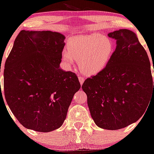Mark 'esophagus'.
Masks as SVG:
<instances>
[{
    "label": "esophagus",
    "mask_w": 154,
    "mask_h": 154,
    "mask_svg": "<svg viewBox=\"0 0 154 154\" xmlns=\"http://www.w3.org/2000/svg\"><path fill=\"white\" fill-rule=\"evenodd\" d=\"M78 78H79V83H80L81 85H82L83 82H84V81H85V78H84V77H79Z\"/></svg>",
    "instance_id": "obj_1"
}]
</instances>
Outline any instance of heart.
I'll list each match as a JSON object with an SVG mask.
<instances>
[{"label":"heart","mask_w":154,"mask_h":154,"mask_svg":"<svg viewBox=\"0 0 154 154\" xmlns=\"http://www.w3.org/2000/svg\"><path fill=\"white\" fill-rule=\"evenodd\" d=\"M114 43L111 38L99 33L76 36L67 43V50L62 52V60L70 66L79 60L83 73L94 75L106 68L114 51Z\"/></svg>","instance_id":"heart-1"}]
</instances>
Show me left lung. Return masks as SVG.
<instances>
[{"label": "left lung", "instance_id": "obj_1", "mask_svg": "<svg viewBox=\"0 0 154 154\" xmlns=\"http://www.w3.org/2000/svg\"><path fill=\"white\" fill-rule=\"evenodd\" d=\"M108 35L116 40L115 51L106 68L86 79L82 88L96 125L115 130L143 116L154 98V82L148 54L135 33L122 29Z\"/></svg>", "mask_w": 154, "mask_h": 154}]
</instances>
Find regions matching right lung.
Returning <instances> with one entry per match:
<instances>
[{"label": "right lung", "mask_w": 154, "mask_h": 154, "mask_svg": "<svg viewBox=\"0 0 154 154\" xmlns=\"http://www.w3.org/2000/svg\"><path fill=\"white\" fill-rule=\"evenodd\" d=\"M64 39L55 32L26 30L16 38L3 88L6 103L24 128L42 132L59 128L80 88L75 73L59 68Z\"/></svg>", "instance_id": "add662e5"}]
</instances>
